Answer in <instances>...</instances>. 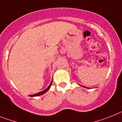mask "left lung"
I'll return each mask as SVG.
<instances>
[{"instance_id": "8db88e82", "label": "left lung", "mask_w": 122, "mask_h": 122, "mask_svg": "<svg viewBox=\"0 0 122 122\" xmlns=\"http://www.w3.org/2000/svg\"><path fill=\"white\" fill-rule=\"evenodd\" d=\"M83 87H85V88H86V87H85V86H83Z\"/></svg>"}]
</instances>
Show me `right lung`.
Masks as SVG:
<instances>
[{"mask_svg": "<svg viewBox=\"0 0 122 122\" xmlns=\"http://www.w3.org/2000/svg\"><path fill=\"white\" fill-rule=\"evenodd\" d=\"M52 81H53V80H51V83H50V84L49 86L46 88L45 90H44L43 91H42V92H39V93H36V94H34V95H29V96H30V97H35V96H41V95H43L44 93H45L46 92H48V91L49 90L50 88V87H51V83H52Z\"/></svg>", "mask_w": 122, "mask_h": 122, "instance_id": "obj_1", "label": "right lung"}]
</instances>
